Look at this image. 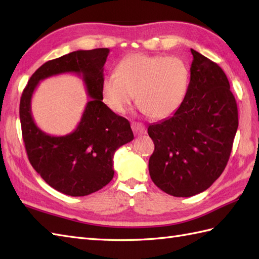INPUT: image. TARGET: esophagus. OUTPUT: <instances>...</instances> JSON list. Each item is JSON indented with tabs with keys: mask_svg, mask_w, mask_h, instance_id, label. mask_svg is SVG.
<instances>
[{
	"mask_svg": "<svg viewBox=\"0 0 259 259\" xmlns=\"http://www.w3.org/2000/svg\"><path fill=\"white\" fill-rule=\"evenodd\" d=\"M131 128H133L135 135H137V136H141V135L147 134L146 126L144 123H141V122H133L131 123Z\"/></svg>",
	"mask_w": 259,
	"mask_h": 259,
	"instance_id": "34e87169",
	"label": "esophagus"
}]
</instances>
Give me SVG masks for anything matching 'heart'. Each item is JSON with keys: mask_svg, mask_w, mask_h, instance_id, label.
I'll use <instances>...</instances> for the list:
<instances>
[{"mask_svg": "<svg viewBox=\"0 0 259 259\" xmlns=\"http://www.w3.org/2000/svg\"><path fill=\"white\" fill-rule=\"evenodd\" d=\"M188 84L189 70L181 59L136 53L121 60L115 73L104 79L102 96L110 109L124 113L136 93L148 117L163 119L181 106Z\"/></svg>", "mask_w": 259, "mask_h": 259, "instance_id": "b5f03b06", "label": "heart"}]
</instances>
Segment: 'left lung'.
Returning <instances> with one entry per match:
<instances>
[{"label": "left lung", "instance_id": "8db88e82", "mask_svg": "<svg viewBox=\"0 0 259 259\" xmlns=\"http://www.w3.org/2000/svg\"><path fill=\"white\" fill-rule=\"evenodd\" d=\"M190 82L171 117L150 124L153 183L168 195L190 197L208 189L224 171L238 128V110L223 69L191 49Z\"/></svg>", "mask_w": 259, "mask_h": 259}]
</instances>
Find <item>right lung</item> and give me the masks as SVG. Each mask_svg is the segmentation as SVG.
Returning <instances> with one entry per match:
<instances>
[{
    "label": "right lung",
    "mask_w": 259,
    "mask_h": 259,
    "mask_svg": "<svg viewBox=\"0 0 259 259\" xmlns=\"http://www.w3.org/2000/svg\"><path fill=\"white\" fill-rule=\"evenodd\" d=\"M110 50H79L51 60L32 74L20 101L22 136L30 163L52 188L68 196L90 195L113 178V156L134 140L129 121L102 102L103 65ZM75 73L82 76L91 100L73 133L48 135L35 124L30 99L38 82L49 76Z\"/></svg>",
    "instance_id": "obj_1"
}]
</instances>
